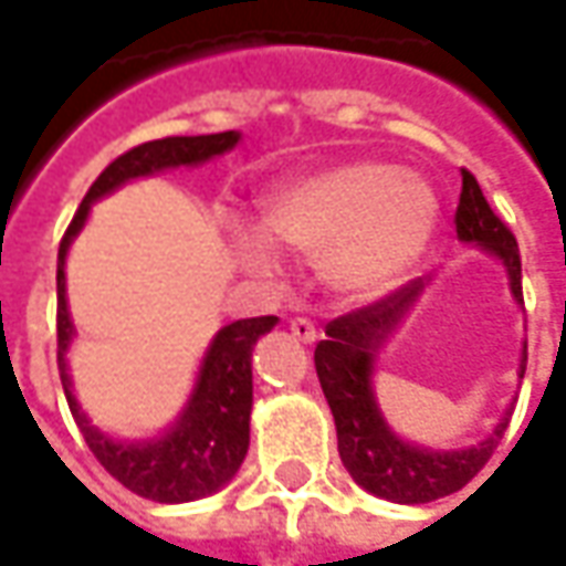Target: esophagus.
Here are the masks:
<instances>
[{"label":"esophagus","mask_w":566,"mask_h":566,"mask_svg":"<svg viewBox=\"0 0 566 566\" xmlns=\"http://www.w3.org/2000/svg\"><path fill=\"white\" fill-rule=\"evenodd\" d=\"M290 331H293V337L302 339V343H315L317 339V324L312 317H293V321H290Z\"/></svg>","instance_id":"34e87169"}]
</instances>
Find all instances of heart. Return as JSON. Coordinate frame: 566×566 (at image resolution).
Masks as SVG:
<instances>
[{"mask_svg": "<svg viewBox=\"0 0 566 566\" xmlns=\"http://www.w3.org/2000/svg\"><path fill=\"white\" fill-rule=\"evenodd\" d=\"M438 198L422 176L380 160H356L298 179L264 201L261 223L273 242L321 261L339 293L378 295L412 268L431 239ZM249 268L271 276L273 251L242 239Z\"/></svg>", "mask_w": 566, "mask_h": 566, "instance_id": "obj_1", "label": "heart"}]
</instances>
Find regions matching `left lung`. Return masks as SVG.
<instances>
[{"mask_svg": "<svg viewBox=\"0 0 566 566\" xmlns=\"http://www.w3.org/2000/svg\"><path fill=\"white\" fill-rule=\"evenodd\" d=\"M457 235L494 251L511 273V290L523 302V264L511 227L491 210L489 198L475 176L463 169V191L457 205ZM422 290V280H409L371 305L353 308L324 327V339L315 346V368L321 390L331 402L337 422V447L343 467L361 489L394 504H428L469 485L497 450L507 419L494 428L489 441L469 450H422L400 441L380 419L371 394V365L387 334L400 324L406 308ZM526 371V353H523Z\"/></svg>", "mask_w": 566, "mask_h": 566, "instance_id": "1", "label": "left lung"}]
</instances>
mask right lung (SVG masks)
I'll list each match as a JSON object with an SVG mask.
<instances>
[{"label": "right lung", "mask_w": 566, "mask_h": 566, "mask_svg": "<svg viewBox=\"0 0 566 566\" xmlns=\"http://www.w3.org/2000/svg\"><path fill=\"white\" fill-rule=\"evenodd\" d=\"M239 132H217V135H195V138H160L125 150L113 164L106 166L87 188L84 201L72 217L59 242V268H55V339H59V368H62V387L65 400L75 416L77 428L91 453L99 460L116 482L128 491L142 494L147 501L160 504H182L205 497L220 485H227L242 467L249 453V416H251V349L261 334H268L276 317H242L227 324L210 353H207L205 368L198 387L191 394V402L182 412L176 428L164 434L160 441H144V444H119L106 434H99L94 424L84 419L77 409L75 397L69 390V375H65V349L72 339V317L65 305V251L75 232L84 227L87 207L106 191L119 188L128 179L150 176L157 169L169 166L205 164L217 154H227L235 147Z\"/></svg>", "instance_id": "1"}]
</instances>
